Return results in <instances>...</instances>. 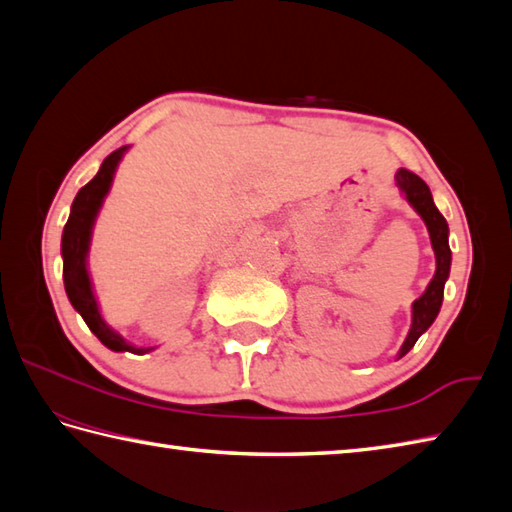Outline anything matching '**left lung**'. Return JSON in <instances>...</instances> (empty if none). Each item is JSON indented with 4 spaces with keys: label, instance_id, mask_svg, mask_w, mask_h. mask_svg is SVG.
Wrapping results in <instances>:
<instances>
[{
    "label": "left lung",
    "instance_id": "1",
    "mask_svg": "<svg viewBox=\"0 0 512 512\" xmlns=\"http://www.w3.org/2000/svg\"><path fill=\"white\" fill-rule=\"evenodd\" d=\"M396 184L400 187V191L405 193V198L409 200L413 209L420 213L424 224H427L433 253H436V275H433L427 290L422 292V297L413 301L411 330L407 334L405 343L400 347V358H402L413 345H416L420 334L427 332L429 325L438 317L442 297H444V281H447L449 270H451V248H449V224L442 217V213L436 209V204H433L427 182L418 178L416 173L400 169L396 173Z\"/></svg>",
    "mask_w": 512,
    "mask_h": 512
}]
</instances>
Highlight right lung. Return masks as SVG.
Masks as SVG:
<instances>
[{
    "label": "right lung",
    "instance_id": "add662e5",
    "mask_svg": "<svg viewBox=\"0 0 512 512\" xmlns=\"http://www.w3.org/2000/svg\"><path fill=\"white\" fill-rule=\"evenodd\" d=\"M127 147H121L112 151L110 156L103 160L99 173L85 184V187L76 193L72 202V211L68 217V224L63 228V239H61V255H63V284L65 292H68V299L74 306V310L81 314L83 321L88 323V328L96 334L105 347H110L114 352H132V354H145L151 347H134L129 345L121 334L107 328L103 321L99 306H96L88 266H85V257H88L90 248V237H92V226L96 220V213H99L103 198L112 187L114 171L121 162Z\"/></svg>",
    "mask_w": 512,
    "mask_h": 512
}]
</instances>
